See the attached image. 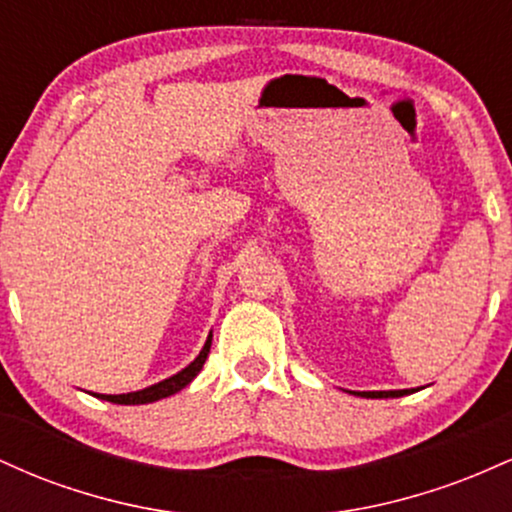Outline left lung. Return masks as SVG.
<instances>
[{
    "label": "left lung",
    "instance_id": "1",
    "mask_svg": "<svg viewBox=\"0 0 512 512\" xmlns=\"http://www.w3.org/2000/svg\"><path fill=\"white\" fill-rule=\"evenodd\" d=\"M409 392H416V390H375V392H351V395H356V397H370V399H387V397L409 395Z\"/></svg>",
    "mask_w": 512,
    "mask_h": 512
}]
</instances>
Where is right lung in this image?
Returning a JSON list of instances; mask_svg holds the SVG:
<instances>
[{
	"label": "right lung",
	"mask_w": 512,
	"mask_h": 512,
	"mask_svg": "<svg viewBox=\"0 0 512 512\" xmlns=\"http://www.w3.org/2000/svg\"><path fill=\"white\" fill-rule=\"evenodd\" d=\"M209 349H211V332H209L207 342H204V346H202V351H199V356L190 363V366L182 368L180 373L170 375V378L161 380V383H156V385L144 387V390L127 392V395H98V392H93V397L105 399V402H113V404H149V402H158V399H163V397L175 395V392H180L182 387H187L192 380L197 378V373L202 370L204 361H207Z\"/></svg>",
	"instance_id": "right-lung-1"
}]
</instances>
